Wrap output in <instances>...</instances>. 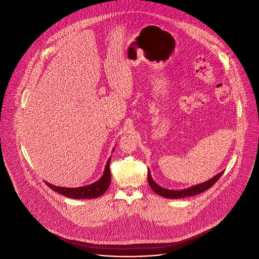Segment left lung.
Segmentation results:
<instances>
[{
    "mask_svg": "<svg viewBox=\"0 0 259 259\" xmlns=\"http://www.w3.org/2000/svg\"><path fill=\"white\" fill-rule=\"evenodd\" d=\"M224 172H220L217 175H215L214 177H212L211 179H209L208 181H205L203 183L197 184V186L191 187L189 189H184V190H179V191H174V190H167L164 189L162 187H160L159 184H157L154 179L152 178V175L150 173V171L147 172V180H149L150 186L152 188V190L157 193L158 195L164 197V198H168V199H181V198H186V197H191V196H195L198 194H201L205 191H207L208 189H210L212 186H214L215 182L219 179V177L223 175Z\"/></svg>",
    "mask_w": 259,
    "mask_h": 259,
    "instance_id": "1",
    "label": "left lung"
}]
</instances>
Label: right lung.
Segmentation results:
<instances>
[{
    "label": "right lung",
    "mask_w": 259,
    "mask_h": 259,
    "mask_svg": "<svg viewBox=\"0 0 259 259\" xmlns=\"http://www.w3.org/2000/svg\"><path fill=\"white\" fill-rule=\"evenodd\" d=\"M115 150V147H114ZM114 152V151H113ZM109 163H110V158L107 160V163L105 165V169L103 172V175L101 176L100 179L95 181L94 183L89 184V186L85 187H80V188H61V187H56L53 186V184L49 183L46 181L47 186L54 192L61 194L67 198L70 199H94L98 198L101 195H103L110 184V170H109Z\"/></svg>",
    "instance_id": "add662e5"
}]
</instances>
